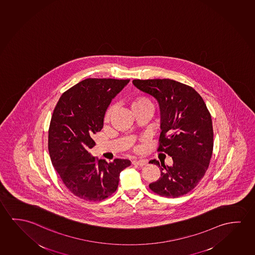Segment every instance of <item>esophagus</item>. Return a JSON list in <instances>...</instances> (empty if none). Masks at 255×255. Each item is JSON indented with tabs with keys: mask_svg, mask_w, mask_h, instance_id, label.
I'll return each instance as SVG.
<instances>
[{
	"mask_svg": "<svg viewBox=\"0 0 255 255\" xmlns=\"http://www.w3.org/2000/svg\"><path fill=\"white\" fill-rule=\"evenodd\" d=\"M131 164L135 165V166H138V167H143L146 164L145 161H133L131 162Z\"/></svg>",
	"mask_w": 255,
	"mask_h": 255,
	"instance_id": "1",
	"label": "esophagus"
}]
</instances>
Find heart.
I'll return each mask as SVG.
<instances>
[{
  "mask_svg": "<svg viewBox=\"0 0 255 255\" xmlns=\"http://www.w3.org/2000/svg\"><path fill=\"white\" fill-rule=\"evenodd\" d=\"M130 109L132 112L136 111H140V110H153V104L151 99L148 98L147 96H139L132 101L130 103ZM114 111V107L110 106L107 109L103 117V122L108 123L110 121V118L112 116Z\"/></svg>",
  "mask_w": 255,
  "mask_h": 255,
  "instance_id": "b5f03b06",
  "label": "heart"
}]
</instances>
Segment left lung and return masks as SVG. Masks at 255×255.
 Wrapping results in <instances>:
<instances>
[{
    "label": "left lung",
    "mask_w": 255,
    "mask_h": 255,
    "mask_svg": "<svg viewBox=\"0 0 255 255\" xmlns=\"http://www.w3.org/2000/svg\"><path fill=\"white\" fill-rule=\"evenodd\" d=\"M132 83L159 102L161 131L157 152L173 160L172 166L149 161L161 170V177L149 188L161 196H183L196 187L210 163L214 146L210 112L192 86L169 79H134Z\"/></svg>",
    "instance_id": "left-lung-1"
}]
</instances>
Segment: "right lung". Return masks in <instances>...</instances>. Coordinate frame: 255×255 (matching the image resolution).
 Here are the masks:
<instances>
[{
    "label": "right lung",
    "instance_id": "add662e5",
    "mask_svg": "<svg viewBox=\"0 0 255 255\" xmlns=\"http://www.w3.org/2000/svg\"><path fill=\"white\" fill-rule=\"evenodd\" d=\"M129 79H86L65 91L56 103L48 129L52 164L75 196L101 201L118 189L127 159L108 163L91 155L93 137L103 127V117L111 100Z\"/></svg>",
    "mask_w": 255,
    "mask_h": 255
}]
</instances>
